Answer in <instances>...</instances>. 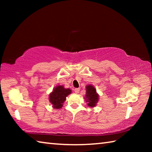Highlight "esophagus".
I'll use <instances>...</instances> for the list:
<instances>
[{
	"instance_id": "esophagus-1",
	"label": "esophagus",
	"mask_w": 152,
	"mask_h": 152,
	"mask_svg": "<svg viewBox=\"0 0 152 152\" xmlns=\"http://www.w3.org/2000/svg\"><path fill=\"white\" fill-rule=\"evenodd\" d=\"M74 92H75L76 94L79 93V92H80V88H75V89H74Z\"/></svg>"
}]
</instances>
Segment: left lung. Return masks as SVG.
Wrapping results in <instances>:
<instances>
[{"label": "left lung", "instance_id": "8db88e82", "mask_svg": "<svg viewBox=\"0 0 152 152\" xmlns=\"http://www.w3.org/2000/svg\"><path fill=\"white\" fill-rule=\"evenodd\" d=\"M86 97L84 98L86 102H88V105L91 107H94L99 101V94H97L96 89L91 84L87 85L86 87Z\"/></svg>", "mask_w": 152, "mask_h": 152}]
</instances>
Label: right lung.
Here are the masks:
<instances>
[{"label": "right lung", "instance_id": "add662e5", "mask_svg": "<svg viewBox=\"0 0 152 152\" xmlns=\"http://www.w3.org/2000/svg\"><path fill=\"white\" fill-rule=\"evenodd\" d=\"M70 88H65L63 86H57L53 88V91L50 94V102L54 109H61L63 103L66 101V96L71 93Z\"/></svg>", "mask_w": 152, "mask_h": 152}]
</instances>
